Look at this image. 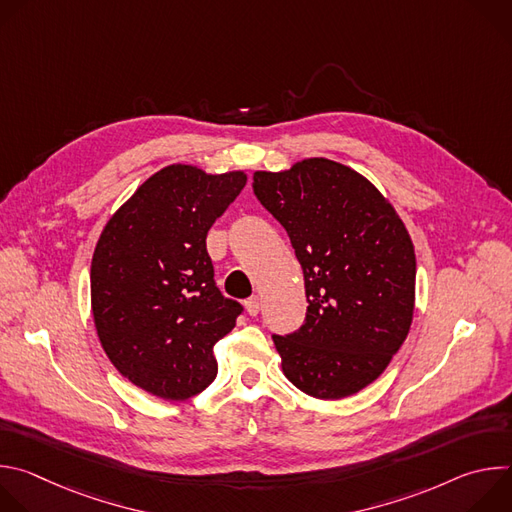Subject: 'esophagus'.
Listing matches in <instances>:
<instances>
[{"label": "esophagus", "mask_w": 512, "mask_h": 512, "mask_svg": "<svg viewBox=\"0 0 512 512\" xmlns=\"http://www.w3.org/2000/svg\"><path fill=\"white\" fill-rule=\"evenodd\" d=\"M245 308H247L249 316H257L259 314V298L251 296L249 300H245Z\"/></svg>", "instance_id": "1"}]
</instances>
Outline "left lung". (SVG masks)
<instances>
[{
    "mask_svg": "<svg viewBox=\"0 0 512 512\" xmlns=\"http://www.w3.org/2000/svg\"><path fill=\"white\" fill-rule=\"evenodd\" d=\"M253 192L306 281L304 324L273 334L285 377L316 399L358 393L387 369L413 320L415 251L403 221L367 178L326 158L255 172Z\"/></svg>",
    "mask_w": 512,
    "mask_h": 512,
    "instance_id": "left-lung-1",
    "label": "left lung"
}]
</instances>
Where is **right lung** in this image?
<instances>
[{"mask_svg": "<svg viewBox=\"0 0 512 512\" xmlns=\"http://www.w3.org/2000/svg\"><path fill=\"white\" fill-rule=\"evenodd\" d=\"M245 184L243 172L168 166L99 237L91 263L99 340L115 369L156 397L182 401L204 391L218 371L214 344L243 314L214 283L206 235Z\"/></svg>", "mask_w": 512, "mask_h": 512, "instance_id": "right-lung-1", "label": "right lung"}]
</instances>
